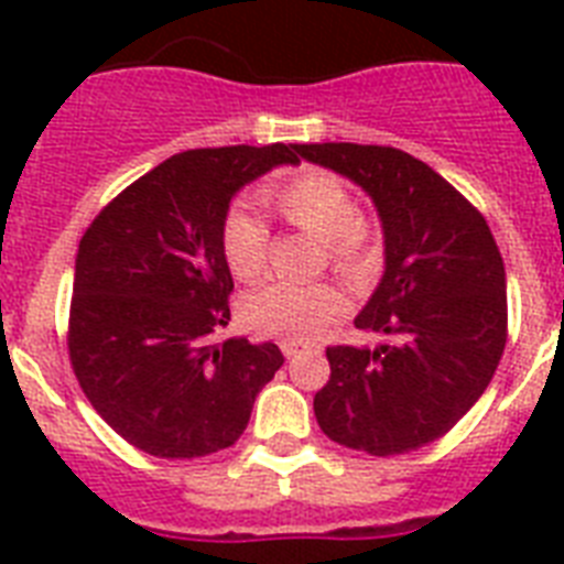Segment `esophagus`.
Instances as JSON below:
<instances>
[{"label":"esophagus","mask_w":564,"mask_h":564,"mask_svg":"<svg viewBox=\"0 0 564 564\" xmlns=\"http://www.w3.org/2000/svg\"><path fill=\"white\" fill-rule=\"evenodd\" d=\"M281 351L286 360H292V357H299V354L307 351V345H301V343H292V339H283L281 343Z\"/></svg>","instance_id":"34e87169"}]
</instances>
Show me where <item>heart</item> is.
I'll return each mask as SVG.
<instances>
[{
    "instance_id": "1",
    "label": "heart",
    "mask_w": 564,
    "mask_h": 564,
    "mask_svg": "<svg viewBox=\"0 0 564 564\" xmlns=\"http://www.w3.org/2000/svg\"><path fill=\"white\" fill-rule=\"evenodd\" d=\"M274 213L286 225L322 242L327 265L348 281H369L380 269L383 239L377 221L360 213L351 187L330 172H304L269 189ZM221 254L237 281H257L269 263V228L248 207L221 221ZM334 283H265L242 304V322L260 336L316 339L343 313Z\"/></svg>"
}]
</instances>
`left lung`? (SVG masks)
<instances>
[{
    "mask_svg": "<svg viewBox=\"0 0 564 564\" xmlns=\"http://www.w3.org/2000/svg\"><path fill=\"white\" fill-rule=\"evenodd\" d=\"M304 161L371 195L386 272L354 318L389 343L327 348L313 398L322 433L371 456L436 442L471 410L507 348V272L482 213L419 158L392 145L307 143Z\"/></svg>",
    "mask_w": 564,
    "mask_h": 564,
    "instance_id": "8db88e82",
    "label": "left lung"
}]
</instances>
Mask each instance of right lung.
<instances>
[{
  "label": "right lung",
  "mask_w": 564,
  "mask_h": 564,
  "mask_svg": "<svg viewBox=\"0 0 564 564\" xmlns=\"http://www.w3.org/2000/svg\"><path fill=\"white\" fill-rule=\"evenodd\" d=\"M295 145L189 149L145 172L84 230L69 304V362L93 410L161 459L230 447L283 366L274 343H216L234 278L221 254L230 198Z\"/></svg>",
  "instance_id": "1"
}]
</instances>
